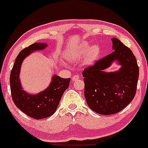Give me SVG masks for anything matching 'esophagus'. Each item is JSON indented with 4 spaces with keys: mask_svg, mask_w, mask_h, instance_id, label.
<instances>
[{
    "mask_svg": "<svg viewBox=\"0 0 148 148\" xmlns=\"http://www.w3.org/2000/svg\"><path fill=\"white\" fill-rule=\"evenodd\" d=\"M79 77H80V76L77 75H75L73 76L72 80L73 81H75V80H77V79H79Z\"/></svg>",
    "mask_w": 148,
    "mask_h": 148,
    "instance_id": "34e87169",
    "label": "esophagus"
}]
</instances>
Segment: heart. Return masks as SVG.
Masks as SVG:
<instances>
[{"mask_svg":"<svg viewBox=\"0 0 148 148\" xmlns=\"http://www.w3.org/2000/svg\"><path fill=\"white\" fill-rule=\"evenodd\" d=\"M88 53L85 58V63H91L97 58L100 53V48L98 45H92L90 48L88 42H83L79 45L71 54V59H79L83 57Z\"/></svg>","mask_w":148,"mask_h":148,"instance_id":"obj_1","label":"heart"}]
</instances>
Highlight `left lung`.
I'll return each instance as SVG.
<instances>
[{
  "label": "left lung",
  "instance_id": "1",
  "mask_svg": "<svg viewBox=\"0 0 148 148\" xmlns=\"http://www.w3.org/2000/svg\"><path fill=\"white\" fill-rule=\"evenodd\" d=\"M112 41L114 51L83 71L85 100L92 110L101 115L118 113L133 100L139 76V68L132 51L118 38H113ZM115 60L122 65L120 71H102Z\"/></svg>",
  "mask_w": 148,
  "mask_h": 148
}]
</instances>
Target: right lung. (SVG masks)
I'll list each match as a JSON object with an SVG mask.
<instances>
[{
  "mask_svg": "<svg viewBox=\"0 0 148 148\" xmlns=\"http://www.w3.org/2000/svg\"><path fill=\"white\" fill-rule=\"evenodd\" d=\"M46 46L45 43H33L22 50L16 58L10 76L13 103L25 115L36 120L48 118L56 112L62 95L71 82L70 78L54 75L50 86L37 95H30L22 89L19 73L23 60L33 51L44 49Z\"/></svg>",
  "mask_w": 148,
  "mask_h": 148,
  "instance_id": "add662e5",
  "label": "right lung"
}]
</instances>
